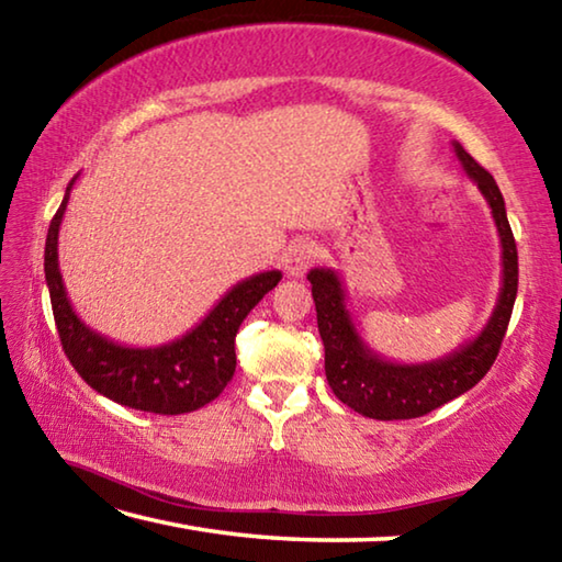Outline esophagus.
<instances>
[{"label":"esophagus","mask_w":562,"mask_h":562,"mask_svg":"<svg viewBox=\"0 0 562 562\" xmlns=\"http://www.w3.org/2000/svg\"><path fill=\"white\" fill-rule=\"evenodd\" d=\"M315 252H317L315 243L307 240V237H300V240H294L288 247V252H284V258H282L284 270H288L290 274H302L310 268V262L315 260Z\"/></svg>","instance_id":"1"}]
</instances>
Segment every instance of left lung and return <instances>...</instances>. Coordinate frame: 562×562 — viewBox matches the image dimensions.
I'll return each instance as SVG.
<instances>
[{"label":"left lung","mask_w":562,"mask_h":562,"mask_svg":"<svg viewBox=\"0 0 562 562\" xmlns=\"http://www.w3.org/2000/svg\"><path fill=\"white\" fill-rule=\"evenodd\" d=\"M453 154L461 160L465 176L486 198L501 237V290L496 307L479 337L463 341L449 355L422 361V364L389 361L361 339L347 310V290L337 270L315 268L307 272L317 307L319 337L325 345L327 382L339 402L361 416L394 422V418H416L434 412L469 392L488 374L491 364L498 357L501 341L506 337L518 294V250L508 225L506 203H503L501 190L488 170L475 164L456 140Z\"/></svg>","instance_id":"1"}]
</instances>
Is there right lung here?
Instances as JSON below:
<instances>
[{"label": "right lung", "mask_w": 562, "mask_h": 562, "mask_svg": "<svg viewBox=\"0 0 562 562\" xmlns=\"http://www.w3.org/2000/svg\"><path fill=\"white\" fill-rule=\"evenodd\" d=\"M46 233L44 272L64 355L91 389L111 402L150 414H188L223 392L235 374V335L250 310L282 280L280 270L258 272L233 284L215 307L168 345L126 347L91 329L76 315L59 270V227L71 188Z\"/></svg>", "instance_id": "1"}]
</instances>
